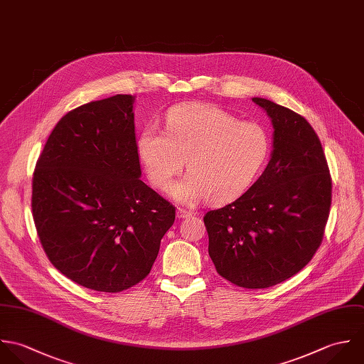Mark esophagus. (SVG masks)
Listing matches in <instances>:
<instances>
[{
	"mask_svg": "<svg viewBox=\"0 0 364 364\" xmlns=\"http://www.w3.org/2000/svg\"><path fill=\"white\" fill-rule=\"evenodd\" d=\"M191 215L193 214L190 211H187V210H183V208L177 210V218L178 219L190 218Z\"/></svg>",
	"mask_w": 364,
	"mask_h": 364,
	"instance_id": "1",
	"label": "esophagus"
}]
</instances>
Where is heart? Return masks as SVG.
Here are the masks:
<instances>
[{
	"mask_svg": "<svg viewBox=\"0 0 364 364\" xmlns=\"http://www.w3.org/2000/svg\"><path fill=\"white\" fill-rule=\"evenodd\" d=\"M138 153L150 183L181 204L208 198L214 204L242 196L263 170L270 138L256 122H240L214 105H181L166 118V134L149 125L138 139Z\"/></svg>",
	"mask_w": 364,
	"mask_h": 364,
	"instance_id": "obj_1",
	"label": "heart"
}]
</instances>
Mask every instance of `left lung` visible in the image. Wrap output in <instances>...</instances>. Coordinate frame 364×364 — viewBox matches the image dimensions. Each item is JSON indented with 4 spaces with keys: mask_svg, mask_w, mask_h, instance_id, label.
<instances>
[{
    "mask_svg": "<svg viewBox=\"0 0 364 364\" xmlns=\"http://www.w3.org/2000/svg\"><path fill=\"white\" fill-rule=\"evenodd\" d=\"M273 124L270 161L236 201L205 214L208 253L219 276L267 289L302 270L321 246L332 178L308 121L270 100L252 98Z\"/></svg>",
    "mask_w": 364,
    "mask_h": 364,
    "instance_id": "left-lung-1",
    "label": "left lung"
}]
</instances>
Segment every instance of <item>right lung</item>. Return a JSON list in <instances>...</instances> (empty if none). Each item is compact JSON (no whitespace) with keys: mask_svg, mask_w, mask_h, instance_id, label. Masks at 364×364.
Wrapping results in <instances>:
<instances>
[{"mask_svg":"<svg viewBox=\"0 0 364 364\" xmlns=\"http://www.w3.org/2000/svg\"><path fill=\"white\" fill-rule=\"evenodd\" d=\"M135 97L68 112L32 180V213L50 263L74 283L119 292L142 282L176 208L147 187L135 136Z\"/></svg>","mask_w":364,"mask_h":364,"instance_id":"obj_1","label":"right lung"}]
</instances>
